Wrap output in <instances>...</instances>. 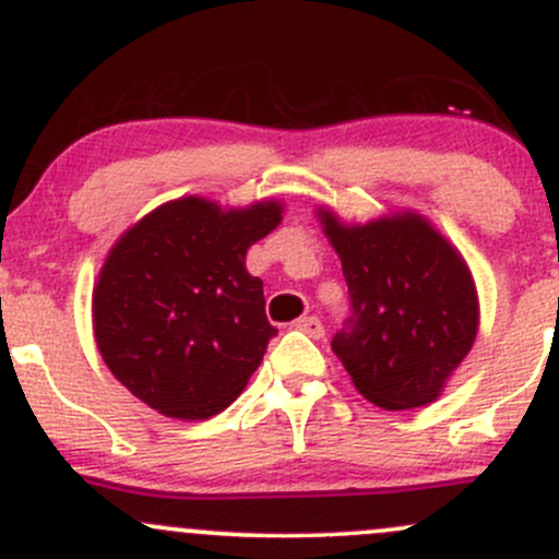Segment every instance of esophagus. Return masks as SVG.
Segmentation results:
<instances>
[{"instance_id": "1", "label": "esophagus", "mask_w": 559, "mask_h": 559, "mask_svg": "<svg viewBox=\"0 0 559 559\" xmlns=\"http://www.w3.org/2000/svg\"><path fill=\"white\" fill-rule=\"evenodd\" d=\"M294 329L301 331V333H307V336H310V338H323L325 336L323 323H320L318 318H299L297 323H294Z\"/></svg>"}]
</instances>
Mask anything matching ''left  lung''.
Returning a JSON list of instances; mask_svg holds the SVG:
<instances>
[{
  "instance_id": "1",
  "label": "left lung",
  "mask_w": 559,
  "mask_h": 559,
  "mask_svg": "<svg viewBox=\"0 0 559 559\" xmlns=\"http://www.w3.org/2000/svg\"><path fill=\"white\" fill-rule=\"evenodd\" d=\"M342 260L352 318L331 349L370 404H431L478 336V292L460 249L433 223L400 210L344 223L316 210Z\"/></svg>"
}]
</instances>
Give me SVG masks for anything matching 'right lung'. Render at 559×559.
<instances>
[{
	"label": "right lung",
	"mask_w": 559,
	"mask_h": 559,
	"mask_svg": "<svg viewBox=\"0 0 559 559\" xmlns=\"http://www.w3.org/2000/svg\"><path fill=\"white\" fill-rule=\"evenodd\" d=\"M284 221L278 199L221 207L181 197L115 241L92 294L96 349L165 418L226 409L260 368L275 329L247 252Z\"/></svg>",
	"instance_id": "add662e5"
}]
</instances>
